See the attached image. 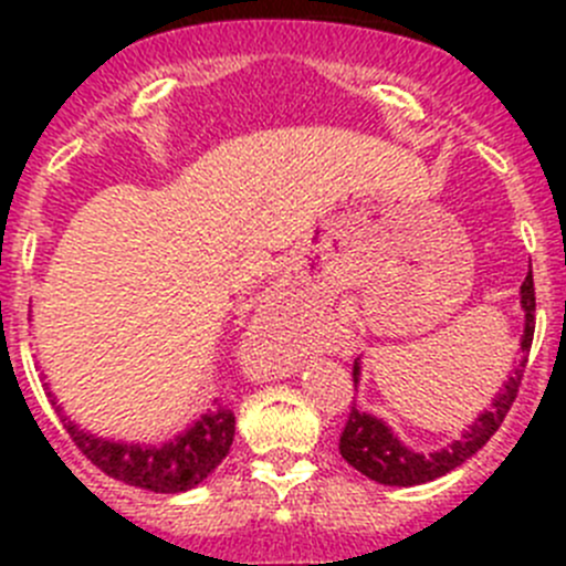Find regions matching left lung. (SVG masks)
Returning <instances> with one entry per match:
<instances>
[{"label":"left lung","mask_w":566,"mask_h":566,"mask_svg":"<svg viewBox=\"0 0 566 566\" xmlns=\"http://www.w3.org/2000/svg\"><path fill=\"white\" fill-rule=\"evenodd\" d=\"M521 306L526 312V328L521 336V356L515 358V369L510 373V378L504 380L501 391L495 394L493 405H490L484 413H479V419L462 432L460 441H452L447 449L432 454H419L413 449L405 447L397 436L386 427V421H380L378 416L367 413V410L356 408L353 402L350 416L345 421V430L339 436V454L350 462L356 471H361L364 476L375 479L378 484H391V488H410V484H424L432 479L443 476V473L454 471L462 465L468 458L479 452L490 438L495 436V430L501 427L504 416L510 413L512 402H515L517 389H521L523 373H526L531 339H534V276H526V282L521 284ZM358 375L361 367L358 361L353 364V384H358Z\"/></svg>","instance_id":"8db88e82"}]
</instances>
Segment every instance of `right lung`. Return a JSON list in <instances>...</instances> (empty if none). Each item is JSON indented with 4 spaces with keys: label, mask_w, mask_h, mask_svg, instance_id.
<instances>
[{
    "label": "right lung",
    "mask_w": 566,
    "mask_h": 566,
    "mask_svg": "<svg viewBox=\"0 0 566 566\" xmlns=\"http://www.w3.org/2000/svg\"><path fill=\"white\" fill-rule=\"evenodd\" d=\"M49 397L67 436L84 458L98 465L106 476L134 484V488L153 490V493H182V490L197 488L230 454L232 438H235V413L221 402L208 410L202 419L193 421L175 441L164 443V447H145V443L106 441V438H95L93 432L78 430L62 413L54 394L49 391Z\"/></svg>",
    "instance_id": "right-lung-1"
}]
</instances>
